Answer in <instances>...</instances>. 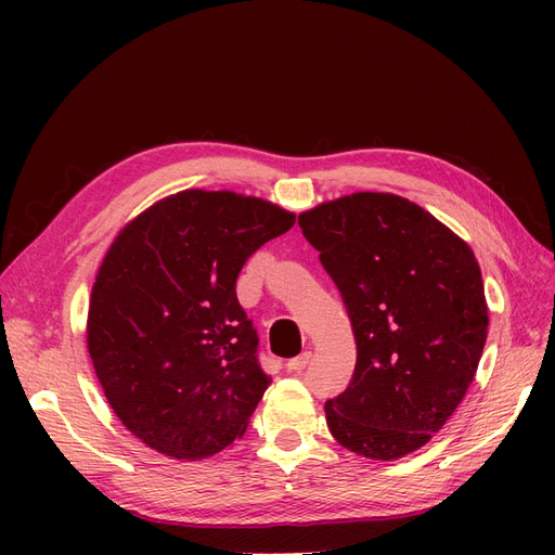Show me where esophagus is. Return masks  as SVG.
<instances>
[{
	"instance_id": "1",
	"label": "esophagus",
	"mask_w": 555,
	"mask_h": 555,
	"mask_svg": "<svg viewBox=\"0 0 555 555\" xmlns=\"http://www.w3.org/2000/svg\"><path fill=\"white\" fill-rule=\"evenodd\" d=\"M310 351H304V354H298V357H294V359H289L287 361V371L289 373H304L306 371V365L310 363Z\"/></svg>"
}]
</instances>
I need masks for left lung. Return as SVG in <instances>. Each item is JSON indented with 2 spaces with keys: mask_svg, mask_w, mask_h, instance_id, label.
I'll use <instances>...</instances> for the list:
<instances>
[{
  "mask_svg": "<svg viewBox=\"0 0 555 555\" xmlns=\"http://www.w3.org/2000/svg\"><path fill=\"white\" fill-rule=\"evenodd\" d=\"M357 340L326 424L349 451L393 461L424 447L473 384L489 328L479 263L456 233L396 194L359 192L298 217Z\"/></svg>",
  "mask_w": 555,
  "mask_h": 555,
  "instance_id": "obj_1",
  "label": "left lung"
}]
</instances>
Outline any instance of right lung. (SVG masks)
I'll list each match as a JSON object with an SVG mask.
<instances>
[{"mask_svg":"<svg viewBox=\"0 0 555 555\" xmlns=\"http://www.w3.org/2000/svg\"><path fill=\"white\" fill-rule=\"evenodd\" d=\"M294 222L255 196L188 190L139 215L106 251L88 349L113 412L150 449L198 461L245 433L271 377L236 280Z\"/></svg>","mask_w":555,"mask_h":555,"instance_id":"add662e5","label":"right lung"}]
</instances>
